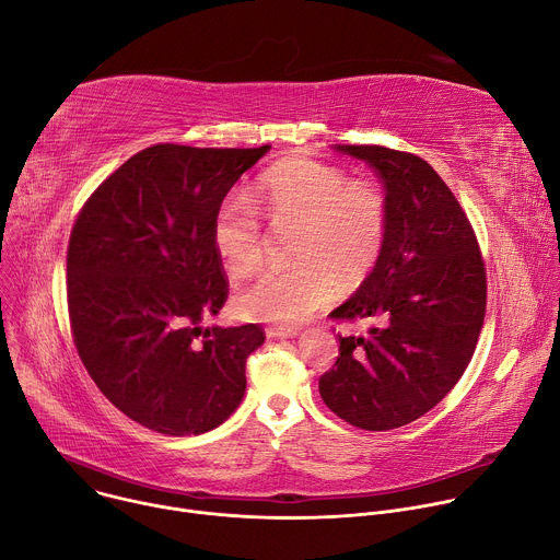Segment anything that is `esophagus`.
<instances>
[{
	"label": "esophagus",
	"instance_id": "1",
	"mask_svg": "<svg viewBox=\"0 0 560 560\" xmlns=\"http://www.w3.org/2000/svg\"><path fill=\"white\" fill-rule=\"evenodd\" d=\"M299 330L290 328V326H277V328H266V337L268 339H292L296 337Z\"/></svg>",
	"mask_w": 560,
	"mask_h": 560
}]
</instances>
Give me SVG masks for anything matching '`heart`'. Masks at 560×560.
I'll use <instances>...</instances> for the list:
<instances>
[{
	"instance_id": "heart-1",
	"label": "heart",
	"mask_w": 560,
	"mask_h": 560,
	"mask_svg": "<svg viewBox=\"0 0 560 560\" xmlns=\"http://www.w3.org/2000/svg\"><path fill=\"white\" fill-rule=\"evenodd\" d=\"M290 232L283 270H268L232 296L246 322L292 326L326 307L337 285H359L376 266L387 232L381 190L314 159H292L270 171L259 186V208L246 190H232L212 219V242L230 275L244 277L264 261L266 232Z\"/></svg>"
}]
</instances>
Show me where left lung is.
<instances>
[{
  "instance_id": "obj_1",
  "label": "left lung",
  "mask_w": 560,
  "mask_h": 560,
  "mask_svg": "<svg viewBox=\"0 0 560 560\" xmlns=\"http://www.w3.org/2000/svg\"><path fill=\"white\" fill-rule=\"evenodd\" d=\"M335 150L376 171L387 232L374 270L330 312L376 318L378 328L339 335L318 392L339 419L385 432L430 412L463 376L486 318V266L460 203L421 156L383 145Z\"/></svg>"
}]
</instances>
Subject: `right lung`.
<instances>
[{"instance_id": "right-lung-1", "label": "right lung", "mask_w": 560, "mask_h": 560, "mask_svg": "<svg viewBox=\"0 0 560 560\" xmlns=\"http://www.w3.org/2000/svg\"><path fill=\"white\" fill-rule=\"evenodd\" d=\"M270 150L159 143L132 154L70 232L68 314L108 401L168 436L203 434L244 401L259 326L203 328L228 299L212 219Z\"/></svg>"}]
</instances>
